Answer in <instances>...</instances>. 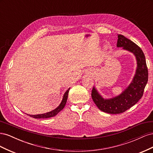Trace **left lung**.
I'll return each mask as SVG.
<instances>
[{"label": "left lung", "mask_w": 153, "mask_h": 153, "mask_svg": "<svg viewBox=\"0 0 153 153\" xmlns=\"http://www.w3.org/2000/svg\"><path fill=\"white\" fill-rule=\"evenodd\" d=\"M117 47L133 53L136 57L137 67L131 84L121 94L110 99H105L94 87L92 90V100L98 108L104 112L117 114L123 113L135 105L143 96L148 81V70L146 57L142 49L123 35L118 34Z\"/></svg>", "instance_id": "1"}]
</instances>
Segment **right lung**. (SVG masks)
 Returning <instances> with one entry per match:
<instances>
[{
	"label": "right lung",
	"mask_w": 153,
	"mask_h": 153,
	"mask_svg": "<svg viewBox=\"0 0 153 153\" xmlns=\"http://www.w3.org/2000/svg\"><path fill=\"white\" fill-rule=\"evenodd\" d=\"M69 90V89H68L66 91L65 93H64L61 103L58 106V107L53 110L52 111H51V112H48L47 113H45V114H38V115H29V114H27V115H29V116H30L32 117L36 118V119H45V118H50V117L55 116V115H56L59 112H61V111L64 108V106H65V105L66 103V101L68 100Z\"/></svg>",
	"instance_id": "right-lung-1"
}]
</instances>
